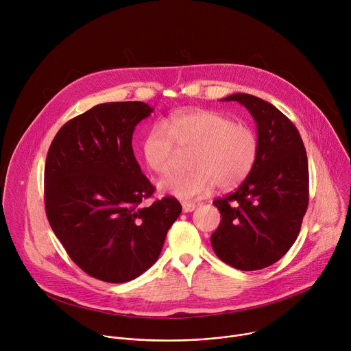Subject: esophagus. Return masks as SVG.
Returning <instances> with one entry per match:
<instances>
[{
	"label": "esophagus",
	"mask_w": 351,
	"mask_h": 351,
	"mask_svg": "<svg viewBox=\"0 0 351 351\" xmlns=\"http://www.w3.org/2000/svg\"><path fill=\"white\" fill-rule=\"evenodd\" d=\"M182 208H183V213H191L195 210V204L193 203H182Z\"/></svg>",
	"instance_id": "34e87169"
}]
</instances>
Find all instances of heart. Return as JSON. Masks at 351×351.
I'll list each match as a JSON object with an SVG mask.
<instances>
[{
    "mask_svg": "<svg viewBox=\"0 0 351 351\" xmlns=\"http://www.w3.org/2000/svg\"><path fill=\"white\" fill-rule=\"evenodd\" d=\"M164 126L149 129L141 153L147 167L158 175L172 169L179 153H189L186 173L172 175L158 187L182 199L204 197L215 186L229 190L253 171L260 143L256 132L229 117L208 110H189L172 115Z\"/></svg>",
    "mask_w": 351,
    "mask_h": 351,
    "instance_id": "1",
    "label": "heart"
}]
</instances>
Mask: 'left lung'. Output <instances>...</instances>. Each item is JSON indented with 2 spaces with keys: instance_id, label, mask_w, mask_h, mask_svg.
<instances>
[{
  "instance_id": "obj_1",
  "label": "left lung",
  "mask_w": 351,
  "mask_h": 351,
  "mask_svg": "<svg viewBox=\"0 0 351 351\" xmlns=\"http://www.w3.org/2000/svg\"><path fill=\"white\" fill-rule=\"evenodd\" d=\"M257 123L258 158L250 175L229 195L213 203L221 223L211 234L219 260L241 271L279 261L295 241L308 206V160L295 126L264 99L236 93Z\"/></svg>"
}]
</instances>
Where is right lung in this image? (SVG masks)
Masks as SVG:
<instances>
[{"label": "right lung", "instance_id": "1", "mask_svg": "<svg viewBox=\"0 0 351 351\" xmlns=\"http://www.w3.org/2000/svg\"><path fill=\"white\" fill-rule=\"evenodd\" d=\"M153 111L141 101L98 104L66 122L48 149V222L72 261L99 280L129 282L154 265L182 213L173 197L141 207L154 186L141 173L132 137Z\"/></svg>", "mask_w": 351, "mask_h": 351}]
</instances>
